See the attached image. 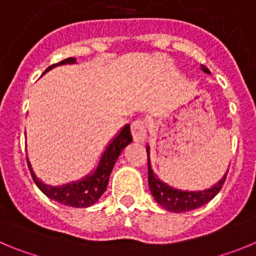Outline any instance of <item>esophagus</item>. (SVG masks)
I'll return each mask as SVG.
<instances>
[{"instance_id": "1", "label": "esophagus", "mask_w": 256, "mask_h": 256, "mask_svg": "<svg viewBox=\"0 0 256 256\" xmlns=\"http://www.w3.org/2000/svg\"><path fill=\"white\" fill-rule=\"evenodd\" d=\"M130 130H132V136L134 141L144 142L146 136H148V124L142 119H137L130 126Z\"/></svg>"}]
</instances>
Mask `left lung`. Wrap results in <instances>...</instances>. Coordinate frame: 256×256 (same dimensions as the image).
Returning <instances> with one entry per match:
<instances>
[{
    "label": "left lung",
    "mask_w": 256,
    "mask_h": 256,
    "mask_svg": "<svg viewBox=\"0 0 256 256\" xmlns=\"http://www.w3.org/2000/svg\"><path fill=\"white\" fill-rule=\"evenodd\" d=\"M201 69L205 73L210 74V70L204 65H201ZM146 151H148V186H150L151 194L156 202L169 212H184L198 209L216 198V194L220 191L224 184L228 170L216 184H214L212 188L204 190V191H180V190L169 187L154 174L150 165V148L148 146L146 148Z\"/></svg>",
    "instance_id": "left-lung-1"
}]
</instances>
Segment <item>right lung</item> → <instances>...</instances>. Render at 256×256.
I'll return each instance as SVG.
<instances>
[{"label":"right lung","instance_id":"1","mask_svg":"<svg viewBox=\"0 0 256 256\" xmlns=\"http://www.w3.org/2000/svg\"><path fill=\"white\" fill-rule=\"evenodd\" d=\"M74 62H76V58H68L58 62V64H54L47 68L44 70V73L54 69L55 66H58V65L74 64ZM132 140L130 126V124H126L123 130L119 132V134L106 148L105 152L101 156L98 165H97L96 170L94 173H91L90 176H86L83 180H78V182L68 183V184L60 187L47 186V184L40 182L36 177V174L33 173V169H32L28 158H26V162H28L29 170H30L33 180L38 186V188L44 192L47 198L54 201H58L62 205H66V206L88 208L94 205L102 196L104 192L106 191L108 178H110V174H112V168H114L115 162H116V159L120 155L122 150L126 148V144H130Z\"/></svg>","mask_w":256,"mask_h":256}]
</instances>
